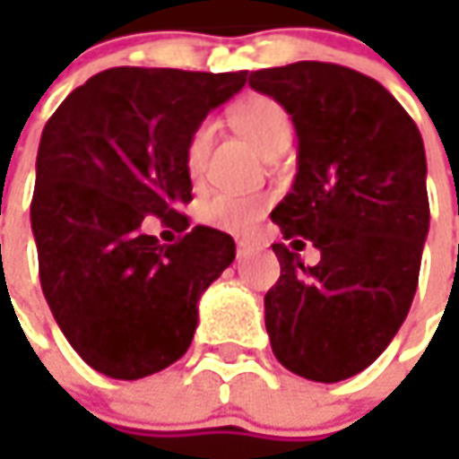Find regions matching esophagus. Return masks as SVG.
Segmentation results:
<instances>
[{
    "label": "esophagus",
    "mask_w": 459,
    "mask_h": 459,
    "mask_svg": "<svg viewBox=\"0 0 459 459\" xmlns=\"http://www.w3.org/2000/svg\"><path fill=\"white\" fill-rule=\"evenodd\" d=\"M250 250V242L247 239H238V255H245Z\"/></svg>",
    "instance_id": "34e87169"
}]
</instances>
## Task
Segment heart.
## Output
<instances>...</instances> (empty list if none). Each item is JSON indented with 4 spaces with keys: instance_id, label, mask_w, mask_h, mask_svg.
Returning a JSON list of instances; mask_svg holds the SVG:
<instances>
[{
    "instance_id": "heart-1",
    "label": "heart",
    "mask_w": 459,
    "mask_h": 459,
    "mask_svg": "<svg viewBox=\"0 0 459 459\" xmlns=\"http://www.w3.org/2000/svg\"><path fill=\"white\" fill-rule=\"evenodd\" d=\"M232 119L239 133L263 155L271 151L281 137L291 134V119L286 115V109L271 97L245 99L232 112ZM212 140H214L212 122H202L188 137L184 160L191 178H199L204 173L206 158L212 151ZM265 206H268V199L263 194H214L212 199L204 202L202 220L217 230L239 235V232H247L263 217Z\"/></svg>"
}]
</instances>
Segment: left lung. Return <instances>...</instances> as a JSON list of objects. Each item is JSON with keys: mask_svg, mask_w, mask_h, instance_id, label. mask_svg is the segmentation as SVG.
I'll return each instance as SVG.
<instances>
[{"mask_svg": "<svg viewBox=\"0 0 459 459\" xmlns=\"http://www.w3.org/2000/svg\"><path fill=\"white\" fill-rule=\"evenodd\" d=\"M291 115L299 166L271 212L283 242L265 293V329L283 368L316 383L352 378L396 337L414 301L429 232L427 155L414 119L378 81L334 63L299 61L250 74Z\"/></svg>", "mask_w": 459, "mask_h": 459, "instance_id": "obj_1", "label": "left lung"}]
</instances>
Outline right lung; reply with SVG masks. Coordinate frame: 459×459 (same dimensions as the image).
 I'll list each match as a JSON object with an SVG mask.
<instances>
[{"label":"right lung","mask_w":459,"mask_h":459,"mask_svg":"<svg viewBox=\"0 0 459 459\" xmlns=\"http://www.w3.org/2000/svg\"><path fill=\"white\" fill-rule=\"evenodd\" d=\"M247 71L109 68L48 119L30 221L45 301L71 347L119 380L152 376L194 340L199 299L235 260V239L194 227L176 245L143 232L191 202L186 143Z\"/></svg>","instance_id":"obj_1"}]
</instances>
